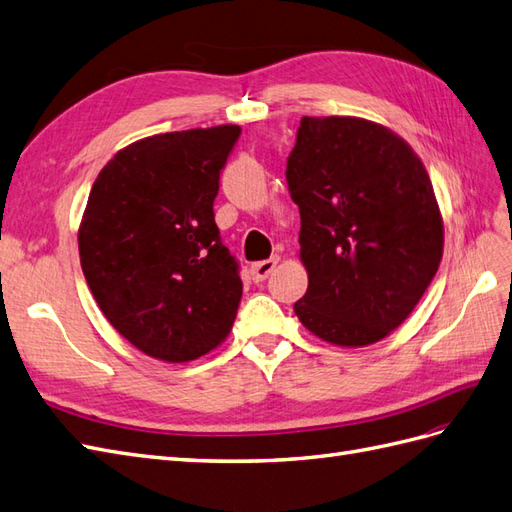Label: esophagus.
Here are the masks:
<instances>
[{
	"label": "esophagus",
	"mask_w": 512,
	"mask_h": 512,
	"mask_svg": "<svg viewBox=\"0 0 512 512\" xmlns=\"http://www.w3.org/2000/svg\"><path fill=\"white\" fill-rule=\"evenodd\" d=\"M279 264V257H270V259H264V261H257V264L251 266V277L253 281H264L270 277V272L277 268Z\"/></svg>",
	"instance_id": "esophagus-1"
}]
</instances>
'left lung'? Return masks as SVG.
I'll list each match as a JSON object with an SVG mask.
<instances>
[{
  "label": "left lung",
  "mask_w": 512,
  "mask_h": 512,
  "mask_svg": "<svg viewBox=\"0 0 512 512\" xmlns=\"http://www.w3.org/2000/svg\"><path fill=\"white\" fill-rule=\"evenodd\" d=\"M285 177L309 277L298 320L333 346L381 342L441 264L443 218L424 162L381 123L303 116Z\"/></svg>",
  "instance_id": "8db88e82"
}]
</instances>
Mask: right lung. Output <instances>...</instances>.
Instances as JSON below:
<instances>
[{"label": "right lung", "instance_id": "add662e5", "mask_svg": "<svg viewBox=\"0 0 512 512\" xmlns=\"http://www.w3.org/2000/svg\"><path fill=\"white\" fill-rule=\"evenodd\" d=\"M238 125L168 131L101 168L77 231L86 283L144 355L194 361L229 335L242 279L214 220Z\"/></svg>", "mask_w": 512, "mask_h": 512}]
</instances>
